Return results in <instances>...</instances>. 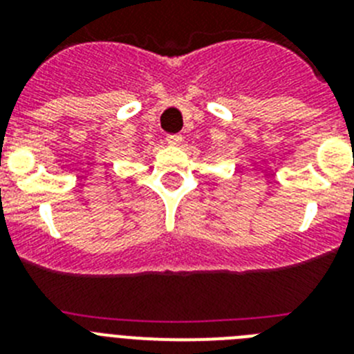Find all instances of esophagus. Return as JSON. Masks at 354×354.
Here are the masks:
<instances>
[{
    "label": "esophagus",
    "instance_id": "obj_1",
    "mask_svg": "<svg viewBox=\"0 0 354 354\" xmlns=\"http://www.w3.org/2000/svg\"><path fill=\"white\" fill-rule=\"evenodd\" d=\"M183 142V134H168L167 143L168 145H180Z\"/></svg>",
    "mask_w": 354,
    "mask_h": 354
}]
</instances>
